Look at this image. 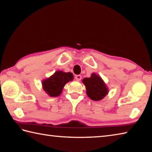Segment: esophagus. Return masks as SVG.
<instances>
[{"mask_svg": "<svg viewBox=\"0 0 152 152\" xmlns=\"http://www.w3.org/2000/svg\"><path fill=\"white\" fill-rule=\"evenodd\" d=\"M75 79L77 81H80L82 79V76L81 75H76L75 76Z\"/></svg>", "mask_w": 152, "mask_h": 152, "instance_id": "esophagus-1", "label": "esophagus"}]
</instances>
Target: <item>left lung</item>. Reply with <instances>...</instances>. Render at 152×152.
<instances>
[{
    "label": "left lung",
    "instance_id": "1",
    "mask_svg": "<svg viewBox=\"0 0 152 152\" xmlns=\"http://www.w3.org/2000/svg\"><path fill=\"white\" fill-rule=\"evenodd\" d=\"M82 82L86 86V94L93 101H101L109 92L104 81L95 73L92 74L90 78H84Z\"/></svg>",
    "mask_w": 152,
    "mask_h": 152
}]
</instances>
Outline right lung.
<instances>
[{
	"label": "right lung",
	"mask_w": 152,
	"mask_h": 152,
	"mask_svg": "<svg viewBox=\"0 0 152 152\" xmlns=\"http://www.w3.org/2000/svg\"><path fill=\"white\" fill-rule=\"evenodd\" d=\"M73 78L72 73L57 71L50 78L43 80V88L49 96H58L62 92L66 84L72 80Z\"/></svg>",
	"instance_id": "obj_1"
}]
</instances>
